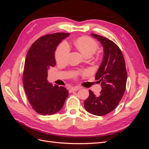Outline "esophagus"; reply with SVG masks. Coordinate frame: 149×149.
I'll return each instance as SVG.
<instances>
[{"instance_id":"esophagus-1","label":"esophagus","mask_w":149,"mask_h":149,"mask_svg":"<svg viewBox=\"0 0 149 149\" xmlns=\"http://www.w3.org/2000/svg\"><path fill=\"white\" fill-rule=\"evenodd\" d=\"M81 88L79 86H75V87H73V88H71L69 90V92L70 93H73L74 91H76L79 90Z\"/></svg>"}]
</instances>
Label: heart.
<instances>
[{
	"label": "heart",
	"mask_w": 149,
	"mask_h": 149,
	"mask_svg": "<svg viewBox=\"0 0 149 149\" xmlns=\"http://www.w3.org/2000/svg\"><path fill=\"white\" fill-rule=\"evenodd\" d=\"M75 45L83 55L86 56H91L98 48L97 43L87 37H83L78 38L75 42ZM70 53L68 45L63 42L59 45L55 52V59L57 62H65Z\"/></svg>",
	"instance_id": "obj_1"
}]
</instances>
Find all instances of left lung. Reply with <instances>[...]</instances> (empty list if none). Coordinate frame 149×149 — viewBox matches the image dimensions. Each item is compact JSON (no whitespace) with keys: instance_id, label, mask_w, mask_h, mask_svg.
I'll return each mask as SVG.
<instances>
[{"instance_id":"left-lung-1","label":"left lung","mask_w":149,"mask_h":149,"mask_svg":"<svg viewBox=\"0 0 149 149\" xmlns=\"http://www.w3.org/2000/svg\"><path fill=\"white\" fill-rule=\"evenodd\" d=\"M91 35L101 43L104 49L102 61L95 78L101 83L102 89L98 96L89 90L84 106L89 113L101 116L113 111L123 98L127 83V71L123 53L116 43L100 35Z\"/></svg>"}]
</instances>
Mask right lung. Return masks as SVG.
<instances>
[{
	"label": "right lung",
	"mask_w": 149,
	"mask_h": 149,
	"mask_svg": "<svg viewBox=\"0 0 149 149\" xmlns=\"http://www.w3.org/2000/svg\"><path fill=\"white\" fill-rule=\"evenodd\" d=\"M70 33H56L43 36L32 44L27 53L23 73L25 91L33 109L42 115L60 111L68 96L63 86L47 80L48 70L55 66V52L58 44Z\"/></svg>",
	"instance_id": "obj_1"
}]
</instances>
